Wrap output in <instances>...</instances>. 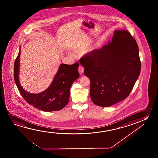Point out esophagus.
<instances>
[{
  "instance_id": "obj_1",
  "label": "esophagus",
  "mask_w": 158,
  "mask_h": 158,
  "mask_svg": "<svg viewBox=\"0 0 158 158\" xmlns=\"http://www.w3.org/2000/svg\"><path fill=\"white\" fill-rule=\"evenodd\" d=\"M78 71L80 74H83L84 72V68L83 67V66L80 65L78 68Z\"/></svg>"
}]
</instances>
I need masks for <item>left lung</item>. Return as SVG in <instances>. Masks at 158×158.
<instances>
[{
    "label": "left lung",
    "mask_w": 158,
    "mask_h": 158,
    "mask_svg": "<svg viewBox=\"0 0 158 158\" xmlns=\"http://www.w3.org/2000/svg\"><path fill=\"white\" fill-rule=\"evenodd\" d=\"M90 80V95L94 104L110 107L127 98L140 73L139 49L127 30H115L108 44L80 60Z\"/></svg>",
    "instance_id": "left-lung-1"
}]
</instances>
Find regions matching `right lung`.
Masks as SVG:
<instances>
[{"instance_id":"add662e5","label":"right lung","mask_w":158,"mask_h":158,"mask_svg":"<svg viewBox=\"0 0 158 158\" xmlns=\"http://www.w3.org/2000/svg\"><path fill=\"white\" fill-rule=\"evenodd\" d=\"M20 48L14 65V75L19 91L28 104L43 111H58L69 102L70 87L79 77V64H61L51 84L46 90L39 94L29 93L21 86L19 79Z\"/></svg>"}]
</instances>
